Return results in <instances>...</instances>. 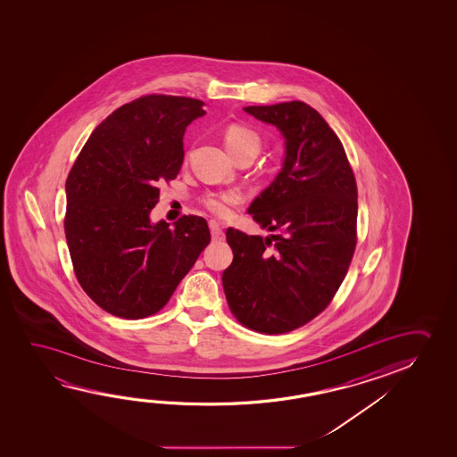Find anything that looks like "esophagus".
<instances>
[{"mask_svg": "<svg viewBox=\"0 0 457 457\" xmlns=\"http://www.w3.org/2000/svg\"><path fill=\"white\" fill-rule=\"evenodd\" d=\"M210 232H212V239L215 240V242L225 239V232L215 221H210Z\"/></svg>", "mask_w": 457, "mask_h": 457, "instance_id": "esophagus-1", "label": "esophagus"}]
</instances>
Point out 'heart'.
<instances>
[{
	"mask_svg": "<svg viewBox=\"0 0 457 457\" xmlns=\"http://www.w3.org/2000/svg\"><path fill=\"white\" fill-rule=\"evenodd\" d=\"M225 145L232 156L237 157L242 153H258L262 146L260 135L254 132L253 129L244 126V124H229L225 129ZM244 197L237 191H228V193H215L204 197V207L209 210L212 215L218 218H226L231 215V207L242 203Z\"/></svg>",
	"mask_w": 457,
	"mask_h": 457,
	"instance_id": "obj_1",
	"label": "heart"
}]
</instances>
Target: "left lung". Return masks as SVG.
<instances>
[{
    "label": "left lung",
    "instance_id": "obj_1",
    "mask_svg": "<svg viewBox=\"0 0 457 457\" xmlns=\"http://www.w3.org/2000/svg\"><path fill=\"white\" fill-rule=\"evenodd\" d=\"M244 110L282 132L285 161L248 207L274 234L226 231L234 260L223 288L237 322L282 335L325 311L345 280L357 245V183L343 143L312 106L293 100Z\"/></svg>",
    "mask_w": 457,
    "mask_h": 457
}]
</instances>
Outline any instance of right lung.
<instances>
[{
  "mask_svg": "<svg viewBox=\"0 0 457 457\" xmlns=\"http://www.w3.org/2000/svg\"><path fill=\"white\" fill-rule=\"evenodd\" d=\"M203 100L143 96L98 124L68 173L63 220L73 270L106 312L156 314L209 245L203 217L153 225L159 185L183 164V135L205 114Z\"/></svg>",
  "mask_w": 457,
  "mask_h": 457,
  "instance_id": "add662e5",
  "label": "right lung"
}]
</instances>
